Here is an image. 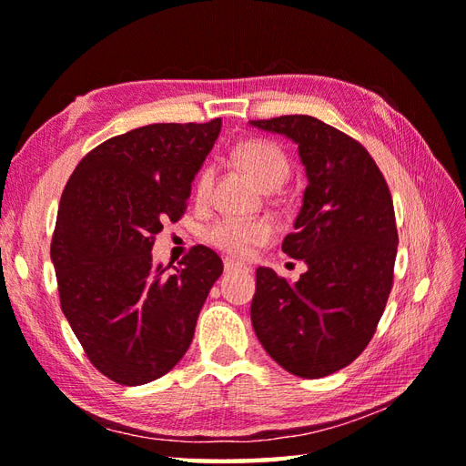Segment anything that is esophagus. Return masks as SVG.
<instances>
[{
	"label": "esophagus",
	"mask_w": 466,
	"mask_h": 466,
	"mask_svg": "<svg viewBox=\"0 0 466 466\" xmlns=\"http://www.w3.org/2000/svg\"><path fill=\"white\" fill-rule=\"evenodd\" d=\"M224 270L226 272H236V270H246V272H248L250 268L246 264H242V262H236L232 258H224Z\"/></svg>",
	"instance_id": "obj_1"
}]
</instances>
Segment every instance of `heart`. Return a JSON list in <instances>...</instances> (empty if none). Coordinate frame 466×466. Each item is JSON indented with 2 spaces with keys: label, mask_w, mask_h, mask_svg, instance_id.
<instances>
[{
  "label": "heart",
  "mask_w": 466,
  "mask_h": 466,
  "mask_svg": "<svg viewBox=\"0 0 466 466\" xmlns=\"http://www.w3.org/2000/svg\"><path fill=\"white\" fill-rule=\"evenodd\" d=\"M236 160H238L246 172H248L256 184L262 186L264 190L284 184L290 174V164L286 160L284 152L279 146L264 140H248L236 147ZM214 184V170L204 167L196 180V198L200 202L208 200ZM274 236V226L256 218V220H242V218L226 216L220 220L212 222L204 230V240L214 246V248L226 252L234 258H246L254 252L256 246L270 242Z\"/></svg>",
  "instance_id": "heart-1"
}]
</instances>
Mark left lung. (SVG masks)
<instances>
[{"instance_id": "obj_1", "label": "left lung", "mask_w": 466, "mask_h": 466, "mask_svg": "<svg viewBox=\"0 0 466 466\" xmlns=\"http://www.w3.org/2000/svg\"><path fill=\"white\" fill-rule=\"evenodd\" d=\"M250 126L299 144L309 177L294 232L282 242L309 270L290 284L260 266L252 326L284 370L322 379L359 359L389 300L399 246L392 196L366 147L312 116Z\"/></svg>"}]
</instances>
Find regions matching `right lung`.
I'll return each mask as SVG.
<instances>
[{"mask_svg": "<svg viewBox=\"0 0 466 466\" xmlns=\"http://www.w3.org/2000/svg\"><path fill=\"white\" fill-rule=\"evenodd\" d=\"M220 127L216 117L114 136L64 187L52 238L59 304L87 359L117 384L152 382L180 362L220 279V256L202 244L176 272L152 262L156 234L184 216Z\"/></svg>", "mask_w": 466, "mask_h": 466, "instance_id": "right-lung-1", "label": "right lung"}]
</instances>
